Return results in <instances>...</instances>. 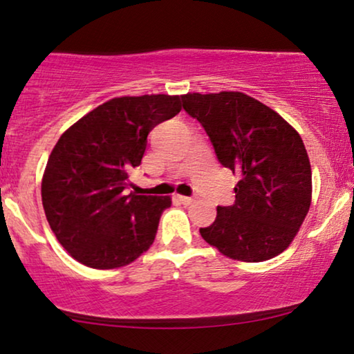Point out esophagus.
Segmentation results:
<instances>
[{
  "mask_svg": "<svg viewBox=\"0 0 354 354\" xmlns=\"http://www.w3.org/2000/svg\"><path fill=\"white\" fill-rule=\"evenodd\" d=\"M176 198H178V201H180V203H183L185 205H189V204L194 203V199L187 198V196H176Z\"/></svg>",
  "mask_w": 354,
  "mask_h": 354,
  "instance_id": "esophagus-1",
  "label": "esophagus"
}]
</instances>
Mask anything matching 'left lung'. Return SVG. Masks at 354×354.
I'll use <instances>...</instances> for the list:
<instances>
[{
	"label": "left lung",
	"mask_w": 354,
	"mask_h": 354,
	"mask_svg": "<svg viewBox=\"0 0 354 354\" xmlns=\"http://www.w3.org/2000/svg\"><path fill=\"white\" fill-rule=\"evenodd\" d=\"M222 167L240 174L235 204L218 205L201 236L239 261L283 253L301 229L312 199V169L296 129L276 111L239 91L181 96Z\"/></svg>",
	"instance_id": "8db88e82"
}]
</instances>
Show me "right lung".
I'll return each instance as SVG.
<instances>
[{
  "mask_svg": "<svg viewBox=\"0 0 354 354\" xmlns=\"http://www.w3.org/2000/svg\"><path fill=\"white\" fill-rule=\"evenodd\" d=\"M181 111V96H122L75 122L53 147L42 204L60 245L84 266L114 270L153 243L168 196L129 191L155 125Z\"/></svg>",
  "mask_w": 354,
  "mask_h": 354,
  "instance_id": "1",
  "label": "right lung"
}]
</instances>
